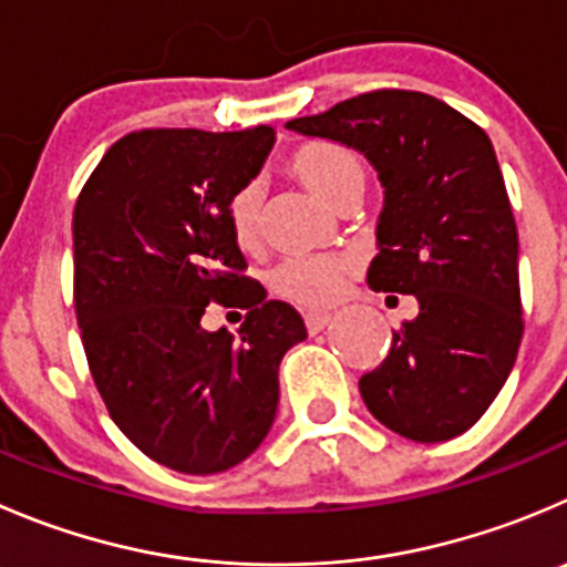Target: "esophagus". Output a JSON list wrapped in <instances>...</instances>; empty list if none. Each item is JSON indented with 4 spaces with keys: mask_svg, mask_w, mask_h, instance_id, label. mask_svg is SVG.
I'll return each instance as SVG.
<instances>
[{
    "mask_svg": "<svg viewBox=\"0 0 567 567\" xmlns=\"http://www.w3.org/2000/svg\"><path fill=\"white\" fill-rule=\"evenodd\" d=\"M329 318H332V316H329V312H307L305 323H307V329H310V332L316 334V332H321L323 327H327Z\"/></svg>",
    "mask_w": 567,
    "mask_h": 567,
    "instance_id": "1",
    "label": "esophagus"
}]
</instances>
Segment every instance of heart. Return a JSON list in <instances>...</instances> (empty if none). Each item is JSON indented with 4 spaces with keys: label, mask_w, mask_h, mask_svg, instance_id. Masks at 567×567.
<instances>
[{
    "label": "heart",
    "mask_w": 567,
    "mask_h": 567,
    "mask_svg": "<svg viewBox=\"0 0 567 567\" xmlns=\"http://www.w3.org/2000/svg\"><path fill=\"white\" fill-rule=\"evenodd\" d=\"M288 172L301 185L334 207L360 199L368 185V166L362 155L340 141H305L288 155ZM227 224L233 240L251 251L262 238V188L257 183L240 185L227 205ZM351 262L334 255L288 257L268 277L277 296L299 307H332L343 296Z\"/></svg>",
    "instance_id": "b5f03b06"
}]
</instances>
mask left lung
I'll list each match as a JSON object with an SVG mask.
<instances>
[{"label":"left lung","instance_id":"obj_1","mask_svg":"<svg viewBox=\"0 0 567 567\" xmlns=\"http://www.w3.org/2000/svg\"><path fill=\"white\" fill-rule=\"evenodd\" d=\"M288 130L340 141L377 168L384 207L368 285L417 299V316L360 379L362 401L415 443L463 435L504 388L524 334L518 229L491 137L441 99L399 87Z\"/></svg>","mask_w":567,"mask_h":567}]
</instances>
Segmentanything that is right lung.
Segmentation results:
<instances>
[{"label":"right lung","instance_id":"obj_1","mask_svg":"<svg viewBox=\"0 0 567 567\" xmlns=\"http://www.w3.org/2000/svg\"><path fill=\"white\" fill-rule=\"evenodd\" d=\"M274 146L271 126L141 130L115 141L74 207V310L110 417L179 474H221L271 430L279 362L307 338L285 301L244 277L227 205ZM244 306L238 336L200 327Z\"/></svg>","mask_w":567,"mask_h":567}]
</instances>
